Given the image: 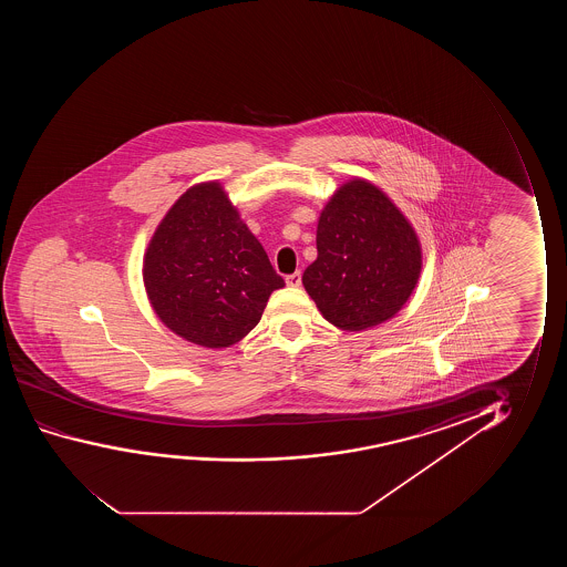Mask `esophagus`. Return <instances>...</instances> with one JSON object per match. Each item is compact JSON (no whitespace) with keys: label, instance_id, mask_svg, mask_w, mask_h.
<instances>
[{"label":"esophagus","instance_id":"obj_1","mask_svg":"<svg viewBox=\"0 0 567 567\" xmlns=\"http://www.w3.org/2000/svg\"><path fill=\"white\" fill-rule=\"evenodd\" d=\"M288 287L298 288L302 285V275L300 271L292 272V275H288L287 277Z\"/></svg>","mask_w":567,"mask_h":567}]
</instances>
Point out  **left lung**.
Returning a JSON list of instances; mask_svg holds the SVG:
<instances>
[{"label": "left lung", "instance_id": "left-lung-1", "mask_svg": "<svg viewBox=\"0 0 567 567\" xmlns=\"http://www.w3.org/2000/svg\"><path fill=\"white\" fill-rule=\"evenodd\" d=\"M318 259L302 285L341 331H365L403 310L419 285L422 246L411 220L370 179H347L319 213Z\"/></svg>", "mask_w": 567, "mask_h": 567}]
</instances>
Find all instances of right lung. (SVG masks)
I'll list each match as a JSON object with an SVG mask.
<instances>
[{
  "mask_svg": "<svg viewBox=\"0 0 567 567\" xmlns=\"http://www.w3.org/2000/svg\"><path fill=\"white\" fill-rule=\"evenodd\" d=\"M143 285L172 333L228 349L259 323L285 280L225 186L210 179L179 195L156 226L143 256Z\"/></svg>",
  "mask_w": 567,
  "mask_h": 567,
  "instance_id": "right-lung-1",
  "label": "right lung"
}]
</instances>
